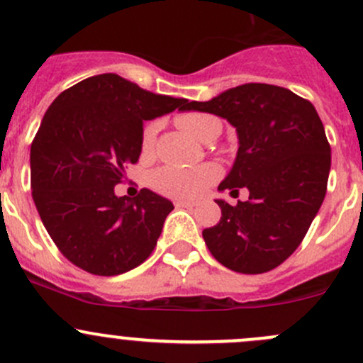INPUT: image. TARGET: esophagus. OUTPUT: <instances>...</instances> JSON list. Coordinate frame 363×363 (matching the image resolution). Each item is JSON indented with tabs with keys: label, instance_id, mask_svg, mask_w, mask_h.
Masks as SVG:
<instances>
[{
	"label": "esophagus",
	"instance_id": "esophagus-1",
	"mask_svg": "<svg viewBox=\"0 0 363 363\" xmlns=\"http://www.w3.org/2000/svg\"><path fill=\"white\" fill-rule=\"evenodd\" d=\"M175 207L177 208H193L195 207V203L186 202V200H177V202H175Z\"/></svg>",
	"mask_w": 363,
	"mask_h": 363
}]
</instances>
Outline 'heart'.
Listing matches in <instances>:
<instances>
[{
    "label": "heart",
    "instance_id": "heart-1",
    "mask_svg": "<svg viewBox=\"0 0 363 363\" xmlns=\"http://www.w3.org/2000/svg\"><path fill=\"white\" fill-rule=\"evenodd\" d=\"M177 124L186 133L202 142H205V138L216 128L221 126V123L214 116H208V113H182V116L177 117ZM156 131H158V126L155 123L147 124L144 128V133H142V152L144 155H149L155 147ZM219 175H221V170L214 163H207L195 168H181L167 164V167H161L152 172L149 182H151L152 189H156L164 196L177 200H195L202 196L218 181Z\"/></svg>",
    "mask_w": 363,
    "mask_h": 363
}]
</instances>
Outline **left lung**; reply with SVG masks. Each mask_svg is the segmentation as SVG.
<instances>
[{
	"label": "left lung",
	"instance_id": "8db88e82",
	"mask_svg": "<svg viewBox=\"0 0 363 363\" xmlns=\"http://www.w3.org/2000/svg\"><path fill=\"white\" fill-rule=\"evenodd\" d=\"M181 111L225 117L239 135L219 191L246 188L250 200H216L221 219L202 233L211 255L240 274L276 269L300 246L327 193L330 144L314 105L286 87L251 82Z\"/></svg>",
	"mask_w": 363,
	"mask_h": 363
}]
</instances>
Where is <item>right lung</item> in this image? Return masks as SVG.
Here are the masks:
<instances>
[{
  "label": "right lung",
  "mask_w": 363,
  "mask_h": 363,
  "mask_svg": "<svg viewBox=\"0 0 363 363\" xmlns=\"http://www.w3.org/2000/svg\"><path fill=\"white\" fill-rule=\"evenodd\" d=\"M184 98L101 73L68 87L47 108L31 144L36 211L63 256L94 276H117L149 258L174 205L151 189L116 196L142 152L144 121L181 111Z\"/></svg>",
  "instance_id": "1"
}]
</instances>
